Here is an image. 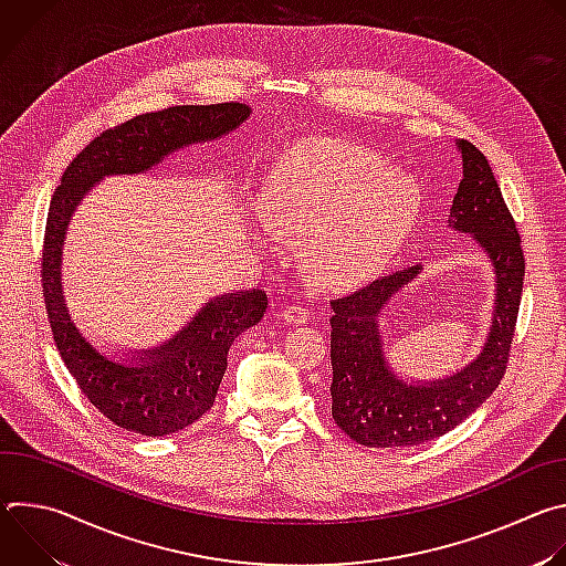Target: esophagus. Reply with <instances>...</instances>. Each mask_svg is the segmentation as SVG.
<instances>
[{"label":"esophagus","instance_id":"esophagus-1","mask_svg":"<svg viewBox=\"0 0 566 566\" xmlns=\"http://www.w3.org/2000/svg\"><path fill=\"white\" fill-rule=\"evenodd\" d=\"M311 317H313L311 311L306 306H302V304H291V306H286L282 311V319L286 322V325H293V327L304 325V322H308Z\"/></svg>","mask_w":566,"mask_h":566}]
</instances>
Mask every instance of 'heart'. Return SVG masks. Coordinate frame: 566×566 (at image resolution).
I'll return each instance as SVG.
<instances>
[{"label":"heart","instance_id":"obj_1","mask_svg":"<svg viewBox=\"0 0 566 566\" xmlns=\"http://www.w3.org/2000/svg\"><path fill=\"white\" fill-rule=\"evenodd\" d=\"M277 234H306V255L325 282L365 277L412 223V197L378 160L325 151L282 170L266 201Z\"/></svg>","mask_w":566,"mask_h":566}]
</instances>
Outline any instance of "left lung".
I'll list each match as a JSON object with an SVG mask.
<instances>
[{
    "label": "left lung",
    "instance_id": "left-lung-1",
    "mask_svg": "<svg viewBox=\"0 0 566 566\" xmlns=\"http://www.w3.org/2000/svg\"><path fill=\"white\" fill-rule=\"evenodd\" d=\"M457 145L463 179L448 223L472 232L495 266L493 327L481 356L463 371L437 382L408 385L385 363L378 313L421 273V266L396 271L332 300V417L352 441L367 448L417 446L450 432L500 387L509 367L524 286V251L489 158L470 140L461 138Z\"/></svg>",
    "mask_w": 566,
    "mask_h": 566
}]
</instances>
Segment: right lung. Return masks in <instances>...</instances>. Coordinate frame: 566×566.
Instances as JSON below:
<instances>
[{
	"instance_id": "add662e5",
	"label": "right lung",
	"mask_w": 566,
	"mask_h": 566,
	"mask_svg": "<svg viewBox=\"0 0 566 566\" xmlns=\"http://www.w3.org/2000/svg\"><path fill=\"white\" fill-rule=\"evenodd\" d=\"M251 116L241 103L177 105L105 129L62 175L49 206L42 247V293L55 347L92 406L114 426L143 437H166L199 421L212 406L230 345L264 317V291L208 302L164 347L125 365L98 354L71 322L62 297L60 255L69 219L85 192L109 175H138L192 143L214 140Z\"/></svg>"
}]
</instances>
